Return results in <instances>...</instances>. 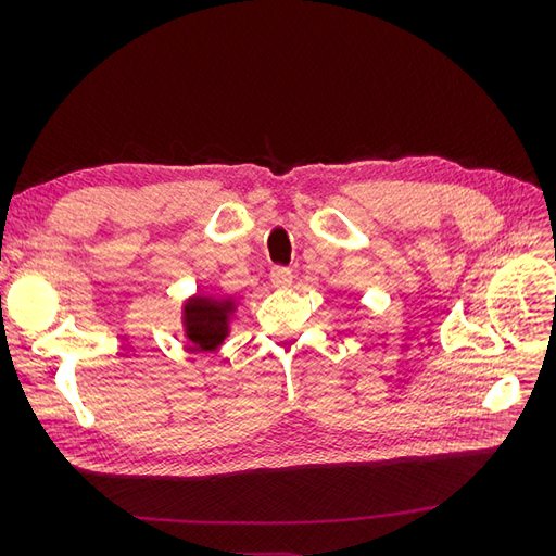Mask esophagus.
<instances>
[{
  "label": "esophagus",
  "instance_id": "esophagus-1",
  "mask_svg": "<svg viewBox=\"0 0 556 556\" xmlns=\"http://www.w3.org/2000/svg\"><path fill=\"white\" fill-rule=\"evenodd\" d=\"M271 282L276 285V288H288V285L292 282V271L288 266H274L271 268Z\"/></svg>",
  "mask_w": 556,
  "mask_h": 556
}]
</instances>
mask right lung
I'll list each match as a JSON object with an SVG mask.
<instances>
[{
    "instance_id": "1",
    "label": "right lung",
    "mask_w": 556,
    "mask_h": 556,
    "mask_svg": "<svg viewBox=\"0 0 556 556\" xmlns=\"http://www.w3.org/2000/svg\"><path fill=\"white\" fill-rule=\"evenodd\" d=\"M233 313L231 299H213V296H192L188 299L182 311L185 336L199 350H215L229 333V315Z\"/></svg>"
}]
</instances>
